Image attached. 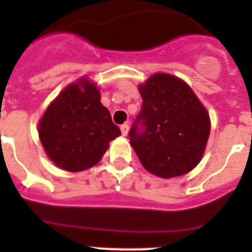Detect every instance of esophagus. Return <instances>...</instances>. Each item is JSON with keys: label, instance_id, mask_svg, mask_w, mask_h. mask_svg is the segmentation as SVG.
<instances>
[{"label": "esophagus", "instance_id": "esophagus-1", "mask_svg": "<svg viewBox=\"0 0 252 252\" xmlns=\"http://www.w3.org/2000/svg\"><path fill=\"white\" fill-rule=\"evenodd\" d=\"M120 129H121V133L124 136L128 135V131H129V126L126 124V123H124V124H121L120 126Z\"/></svg>", "mask_w": 252, "mask_h": 252}]
</instances>
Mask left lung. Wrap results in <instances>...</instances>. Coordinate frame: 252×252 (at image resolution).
Segmentation results:
<instances>
[{
    "label": "left lung",
    "instance_id": "1",
    "mask_svg": "<svg viewBox=\"0 0 252 252\" xmlns=\"http://www.w3.org/2000/svg\"><path fill=\"white\" fill-rule=\"evenodd\" d=\"M143 104L129 140L148 172L163 179L196 167L210 136V116L183 80L155 73L139 87Z\"/></svg>",
    "mask_w": 252,
    "mask_h": 252
}]
</instances>
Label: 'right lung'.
I'll return each instance as SVG.
<instances>
[{"mask_svg":"<svg viewBox=\"0 0 252 252\" xmlns=\"http://www.w3.org/2000/svg\"><path fill=\"white\" fill-rule=\"evenodd\" d=\"M111 113L100 102V91L87 77L70 84L50 102L38 123L48 158L70 172L91 168L120 136Z\"/></svg>","mask_w":252,"mask_h":252,"instance_id":"add662e5","label":"right lung"}]
</instances>
